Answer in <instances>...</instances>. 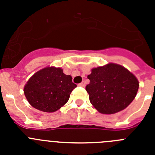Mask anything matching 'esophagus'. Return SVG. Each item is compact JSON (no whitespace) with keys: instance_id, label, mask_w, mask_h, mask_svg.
I'll return each instance as SVG.
<instances>
[{"instance_id":"34e87169","label":"esophagus","mask_w":155,"mask_h":155,"mask_svg":"<svg viewBox=\"0 0 155 155\" xmlns=\"http://www.w3.org/2000/svg\"><path fill=\"white\" fill-rule=\"evenodd\" d=\"M79 86H81V87H84L85 86V82H84V81H82L81 82L80 84H78Z\"/></svg>"}]
</instances>
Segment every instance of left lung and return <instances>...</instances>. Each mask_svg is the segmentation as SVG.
Returning <instances> with one entry per match:
<instances>
[{
  "label": "left lung",
  "instance_id": "left-lung-1",
  "mask_svg": "<svg viewBox=\"0 0 155 155\" xmlns=\"http://www.w3.org/2000/svg\"><path fill=\"white\" fill-rule=\"evenodd\" d=\"M90 83L85 89L90 102L102 114H114L124 110L136 97L137 78L121 65L109 63L91 69Z\"/></svg>",
  "mask_w": 155,
  "mask_h": 155
}]
</instances>
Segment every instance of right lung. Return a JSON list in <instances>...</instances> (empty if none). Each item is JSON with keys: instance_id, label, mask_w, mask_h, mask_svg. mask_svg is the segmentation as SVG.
Instances as JSON below:
<instances>
[{"instance_id": "add662e5", "label": "right lung", "mask_w": 155, "mask_h": 155, "mask_svg": "<svg viewBox=\"0 0 155 155\" xmlns=\"http://www.w3.org/2000/svg\"><path fill=\"white\" fill-rule=\"evenodd\" d=\"M76 87L72 82V77L66 75L63 69L47 67L28 79L24 93L32 107L46 113H53L68 102L71 91Z\"/></svg>"}]
</instances>
